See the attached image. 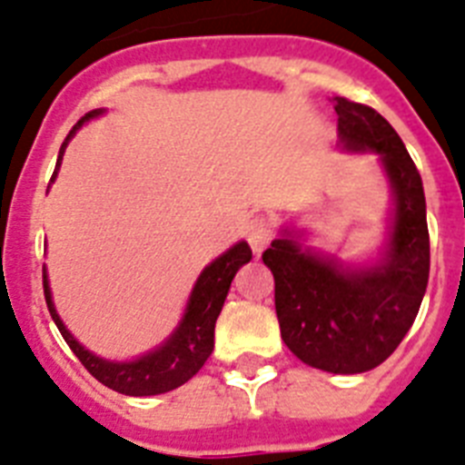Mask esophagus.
<instances>
[{"instance_id":"obj_1","label":"esophagus","mask_w":465,"mask_h":465,"mask_svg":"<svg viewBox=\"0 0 465 465\" xmlns=\"http://www.w3.org/2000/svg\"><path fill=\"white\" fill-rule=\"evenodd\" d=\"M247 240H249V244H252L253 253H256V256H261V253H263V249L268 247L272 240V228H271V223H268V218H263V216L253 218L247 228Z\"/></svg>"}]
</instances>
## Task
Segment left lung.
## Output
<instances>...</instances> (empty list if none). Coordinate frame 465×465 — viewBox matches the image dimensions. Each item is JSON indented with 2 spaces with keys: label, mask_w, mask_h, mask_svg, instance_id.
<instances>
[{
  "label": "left lung",
  "mask_w": 465,
  "mask_h": 465,
  "mask_svg": "<svg viewBox=\"0 0 465 465\" xmlns=\"http://www.w3.org/2000/svg\"><path fill=\"white\" fill-rule=\"evenodd\" d=\"M339 148L374 154L391 188L379 249L341 261L308 244V230L280 225L263 263L275 277L282 341L329 374H362L386 362L414 324L430 271L426 194L402 138L376 110L334 96Z\"/></svg>",
  "instance_id": "8db88e82"
}]
</instances>
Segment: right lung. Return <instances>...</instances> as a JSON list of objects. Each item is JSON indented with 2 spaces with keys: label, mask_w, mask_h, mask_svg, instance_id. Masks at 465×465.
<instances>
[{
  "label": "right lung",
  "mask_w": 465,
  "mask_h": 465,
  "mask_svg": "<svg viewBox=\"0 0 465 465\" xmlns=\"http://www.w3.org/2000/svg\"><path fill=\"white\" fill-rule=\"evenodd\" d=\"M105 113H108L105 108L91 110L89 114H84L73 126L65 143L61 145L51 183L58 176L67 143L73 141L74 134L86 122L101 117ZM249 261H252V249H249L247 242L240 240L230 249H225L221 256H216L212 263L204 265L197 280H194L193 289H190L183 315H181L176 327L172 329V334L166 336L160 346L150 348L143 355L131 357V360H108V357L96 355L84 343H79L74 339L73 331L65 327V322H63L58 311H55L46 265H44V299H46L51 317H54L55 327L63 334L65 343L79 357V362L89 369V374L94 379L101 381L103 386L122 392V395H129V398H150V395H162V392L183 386L185 381L193 379L204 367V362L213 352V329H216L218 315L223 311L230 284L235 280L237 271L244 263H249Z\"/></svg>",
  "instance_id": "1"
}]
</instances>
